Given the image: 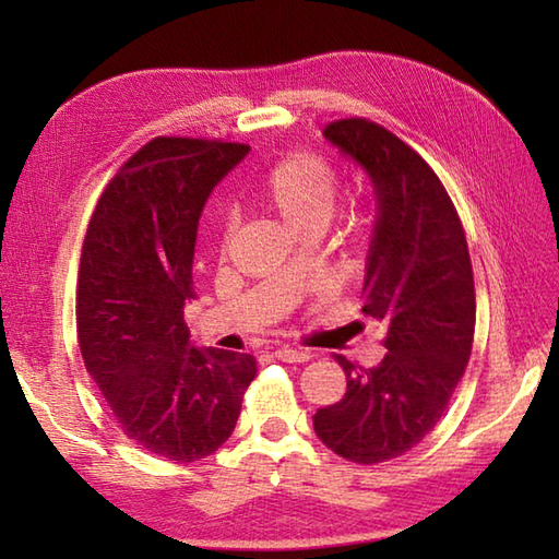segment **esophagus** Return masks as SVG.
I'll return each instance as SVG.
<instances>
[{"label": "esophagus", "instance_id": "1", "mask_svg": "<svg viewBox=\"0 0 559 559\" xmlns=\"http://www.w3.org/2000/svg\"><path fill=\"white\" fill-rule=\"evenodd\" d=\"M276 355L278 360H283V362H307L312 358L310 353H305V350H298V348H288V346H283V348H276Z\"/></svg>", "mask_w": 559, "mask_h": 559}]
</instances>
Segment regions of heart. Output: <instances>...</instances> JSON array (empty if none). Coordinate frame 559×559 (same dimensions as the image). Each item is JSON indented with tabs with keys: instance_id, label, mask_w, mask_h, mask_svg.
Segmentation results:
<instances>
[{
	"instance_id": "1",
	"label": "heart",
	"mask_w": 559,
	"mask_h": 559,
	"mask_svg": "<svg viewBox=\"0 0 559 559\" xmlns=\"http://www.w3.org/2000/svg\"><path fill=\"white\" fill-rule=\"evenodd\" d=\"M338 189L336 165L312 151H290L269 170L261 185V201L295 230L314 235L334 211ZM240 218L233 209L218 216V252L225 257L235 242ZM374 228V206L355 201L341 223V237L348 245H362Z\"/></svg>"
}]
</instances>
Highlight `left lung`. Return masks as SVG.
Here are the masks:
<instances>
[{
    "mask_svg": "<svg viewBox=\"0 0 559 559\" xmlns=\"http://www.w3.org/2000/svg\"><path fill=\"white\" fill-rule=\"evenodd\" d=\"M324 136L374 185L362 312L384 324L386 353L370 370L336 355L348 386L314 413V432L372 466L420 444L444 415L471 358L476 286L454 201L420 153L365 117L329 122Z\"/></svg>",
    "mask_w": 559,
    "mask_h": 559,
    "instance_id": "1",
    "label": "left lung"
}]
</instances>
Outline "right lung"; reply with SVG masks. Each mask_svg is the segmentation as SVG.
<instances>
[{"instance_id":"obj_1","label":"right lung","mask_w":559,"mask_h":559,"mask_svg":"<svg viewBox=\"0 0 559 559\" xmlns=\"http://www.w3.org/2000/svg\"><path fill=\"white\" fill-rule=\"evenodd\" d=\"M247 144L156 136L115 173L81 249L76 334L117 425L175 463L206 459L235 430L257 374L249 353L189 346L197 223Z\"/></svg>"}]
</instances>
